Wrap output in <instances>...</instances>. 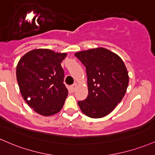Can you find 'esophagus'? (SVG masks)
Listing matches in <instances>:
<instances>
[{"mask_svg":"<svg viewBox=\"0 0 155 155\" xmlns=\"http://www.w3.org/2000/svg\"><path fill=\"white\" fill-rule=\"evenodd\" d=\"M70 88H71V91L74 93V92L76 91V84H73V85H71L70 87Z\"/></svg>","mask_w":155,"mask_h":155,"instance_id":"34e87169","label":"esophagus"}]
</instances>
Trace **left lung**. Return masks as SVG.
Returning a JSON list of instances; mask_svg holds the SVG:
<instances>
[{
  "mask_svg": "<svg viewBox=\"0 0 155 155\" xmlns=\"http://www.w3.org/2000/svg\"><path fill=\"white\" fill-rule=\"evenodd\" d=\"M86 68L87 97L78 101L81 112L92 118L106 116L124 96L129 76L124 62L115 53L104 48L75 54Z\"/></svg>",
  "mask_w": 155,
  "mask_h": 155,
  "instance_id": "1",
  "label": "left lung"
}]
</instances>
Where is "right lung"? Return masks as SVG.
I'll return each instance as SVG.
<instances>
[{"instance_id": "obj_1", "label": "right lung", "mask_w": 155, "mask_h": 155, "mask_svg": "<svg viewBox=\"0 0 155 155\" xmlns=\"http://www.w3.org/2000/svg\"><path fill=\"white\" fill-rule=\"evenodd\" d=\"M66 56L49 49H35L23 56L17 65V80L23 99L44 116L59 113L68 93L61 66Z\"/></svg>"}]
</instances>
